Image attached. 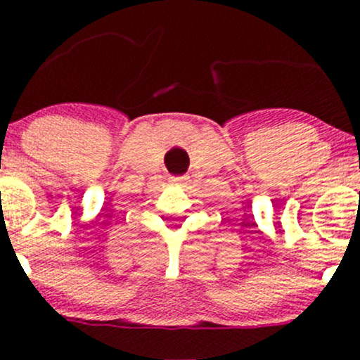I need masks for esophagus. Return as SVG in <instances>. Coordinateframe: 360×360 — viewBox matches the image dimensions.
Instances as JSON below:
<instances>
[{
    "mask_svg": "<svg viewBox=\"0 0 360 360\" xmlns=\"http://www.w3.org/2000/svg\"><path fill=\"white\" fill-rule=\"evenodd\" d=\"M169 181L174 184H186L189 181V177L188 176H171L169 177Z\"/></svg>",
    "mask_w": 360,
    "mask_h": 360,
    "instance_id": "34e87169",
    "label": "esophagus"
}]
</instances>
